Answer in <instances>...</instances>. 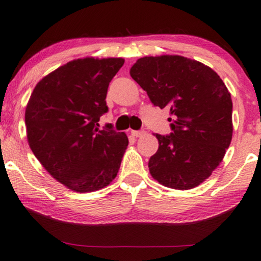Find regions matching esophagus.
<instances>
[{"label": "esophagus", "mask_w": 261, "mask_h": 261, "mask_svg": "<svg viewBox=\"0 0 261 261\" xmlns=\"http://www.w3.org/2000/svg\"><path fill=\"white\" fill-rule=\"evenodd\" d=\"M146 134V132L144 130H132L131 131V135L134 137H141L144 136Z\"/></svg>", "instance_id": "esophagus-1"}]
</instances>
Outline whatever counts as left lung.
I'll list each match as a JSON object with an SVG mask.
<instances>
[{
    "mask_svg": "<svg viewBox=\"0 0 261 261\" xmlns=\"http://www.w3.org/2000/svg\"><path fill=\"white\" fill-rule=\"evenodd\" d=\"M130 75L154 106L168 107L172 132L156 135L149 172L165 187L191 189L211 176L233 136V102L215 70L181 56L144 57Z\"/></svg>",
    "mask_w": 261,
    "mask_h": 261,
    "instance_id": "1",
    "label": "left lung"
}]
</instances>
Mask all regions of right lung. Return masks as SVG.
Wrapping results in <instances>:
<instances>
[{
    "label": "right lung",
    "instance_id": "1",
    "mask_svg": "<svg viewBox=\"0 0 261 261\" xmlns=\"http://www.w3.org/2000/svg\"><path fill=\"white\" fill-rule=\"evenodd\" d=\"M122 58L69 61L36 84L25 112L27 140L52 177L77 193L99 191L116 177L129 144L112 124L99 129L108 111L107 89Z\"/></svg>",
    "mask_w": 261,
    "mask_h": 261
}]
</instances>
